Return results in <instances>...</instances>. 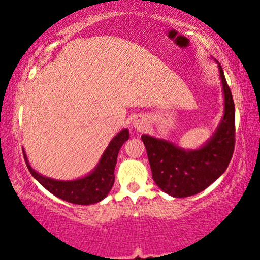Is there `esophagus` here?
<instances>
[{"mask_svg": "<svg viewBox=\"0 0 260 260\" xmlns=\"http://www.w3.org/2000/svg\"><path fill=\"white\" fill-rule=\"evenodd\" d=\"M134 126L136 127L137 130H140V131H141L142 129H143V124L140 123V122H136V123H134Z\"/></svg>", "mask_w": 260, "mask_h": 260, "instance_id": "obj_1", "label": "esophagus"}]
</instances>
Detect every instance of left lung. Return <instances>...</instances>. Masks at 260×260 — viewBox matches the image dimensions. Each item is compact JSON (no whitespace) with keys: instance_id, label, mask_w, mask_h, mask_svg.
<instances>
[{"instance_id":"1","label":"left lung","mask_w":260,"mask_h":260,"mask_svg":"<svg viewBox=\"0 0 260 260\" xmlns=\"http://www.w3.org/2000/svg\"><path fill=\"white\" fill-rule=\"evenodd\" d=\"M225 97V111L218 129L204 147L184 150L172 142L142 135L147 148L152 179L174 198H187L206 189L222 175L233 156L236 143V111L232 93L219 63Z\"/></svg>"}]
</instances>
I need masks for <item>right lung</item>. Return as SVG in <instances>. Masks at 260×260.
Returning a JSON list of instances; mask_svg holds the SVG:
<instances>
[{"instance_id":"add662e5","label":"right lung","mask_w":260,"mask_h":260,"mask_svg":"<svg viewBox=\"0 0 260 260\" xmlns=\"http://www.w3.org/2000/svg\"><path fill=\"white\" fill-rule=\"evenodd\" d=\"M127 140H129V130L124 129L117 134L110 142L108 148L105 149L101 161L92 170V173L81 179L72 181H59L40 175L30 167L23 149L22 151L28 170L34 176V179L39 181V183H41L53 195L71 204L92 205L102 201L111 190L115 182L113 173H115L117 156L124 142Z\"/></svg>"}]
</instances>
